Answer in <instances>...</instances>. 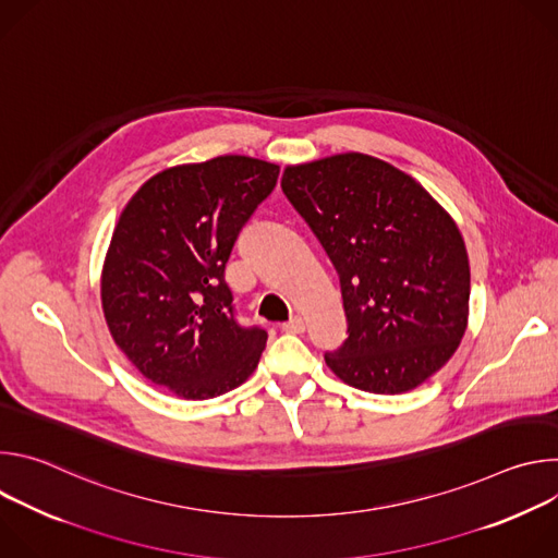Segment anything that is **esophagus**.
I'll return each mask as SVG.
<instances>
[{"label": "esophagus", "mask_w": 558, "mask_h": 558, "mask_svg": "<svg viewBox=\"0 0 558 558\" xmlns=\"http://www.w3.org/2000/svg\"><path fill=\"white\" fill-rule=\"evenodd\" d=\"M282 331H284V333H302V331H304V320H302L300 315H293L289 323L282 325Z\"/></svg>", "instance_id": "1"}]
</instances>
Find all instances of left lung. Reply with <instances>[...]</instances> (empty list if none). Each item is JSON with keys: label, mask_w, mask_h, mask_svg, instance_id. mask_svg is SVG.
Returning <instances> with one entry per match:
<instances>
[{"label": "left lung", "mask_w": 558, "mask_h": 558, "mask_svg": "<svg viewBox=\"0 0 558 558\" xmlns=\"http://www.w3.org/2000/svg\"><path fill=\"white\" fill-rule=\"evenodd\" d=\"M280 185L340 276L349 338L327 366L366 392L417 388L468 327L470 265L452 216L413 177L360 151L287 166Z\"/></svg>", "instance_id": "8db88e82"}]
</instances>
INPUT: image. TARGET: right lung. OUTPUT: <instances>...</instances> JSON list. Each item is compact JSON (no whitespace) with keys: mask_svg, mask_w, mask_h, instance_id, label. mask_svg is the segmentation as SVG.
I'll return each instance as SVG.
<instances>
[{"mask_svg":"<svg viewBox=\"0 0 558 558\" xmlns=\"http://www.w3.org/2000/svg\"><path fill=\"white\" fill-rule=\"evenodd\" d=\"M280 168L225 154L145 181L119 216L101 271L110 336L151 384L183 400L241 386L267 331L235 323L225 265Z\"/></svg>","mask_w":558,"mask_h":558,"instance_id":"1","label":"right lung"}]
</instances>
